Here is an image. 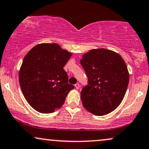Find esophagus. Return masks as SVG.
Returning <instances> with one entry per match:
<instances>
[{"instance_id": "obj_1", "label": "esophagus", "mask_w": 149, "mask_h": 149, "mask_svg": "<svg viewBox=\"0 0 149 149\" xmlns=\"http://www.w3.org/2000/svg\"><path fill=\"white\" fill-rule=\"evenodd\" d=\"M75 87H76V88L77 89H78L80 88V85L78 83H77V84H76V85H75Z\"/></svg>"}]
</instances>
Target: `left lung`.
Instances as JSON below:
<instances>
[{
	"label": "left lung",
	"mask_w": 149,
	"mask_h": 149,
	"mask_svg": "<svg viewBox=\"0 0 149 149\" xmlns=\"http://www.w3.org/2000/svg\"><path fill=\"white\" fill-rule=\"evenodd\" d=\"M80 64L88 78L80 92L84 107L97 116L110 113L121 103L128 85L123 59L116 52L97 48L82 55Z\"/></svg>",
	"instance_id": "1"
}]
</instances>
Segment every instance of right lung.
Here are the masks:
<instances>
[{
  "label": "right lung",
  "instance_id": "right-lung-1",
  "mask_svg": "<svg viewBox=\"0 0 149 149\" xmlns=\"http://www.w3.org/2000/svg\"><path fill=\"white\" fill-rule=\"evenodd\" d=\"M72 55L57 44L35 46L23 59L19 73L23 94L30 106L42 113L60 109L74 86L68 83L63 67Z\"/></svg>",
  "mask_w": 149,
  "mask_h": 149
}]
</instances>
